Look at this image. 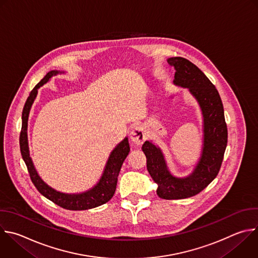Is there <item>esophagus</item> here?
Wrapping results in <instances>:
<instances>
[{
    "label": "esophagus",
    "mask_w": 258,
    "mask_h": 258,
    "mask_svg": "<svg viewBox=\"0 0 258 258\" xmlns=\"http://www.w3.org/2000/svg\"><path fill=\"white\" fill-rule=\"evenodd\" d=\"M130 138L132 140V142L138 146L142 145L145 140H146V133L144 131V128L140 125H137L135 126L132 132H131V135H130Z\"/></svg>",
    "instance_id": "1"
}]
</instances>
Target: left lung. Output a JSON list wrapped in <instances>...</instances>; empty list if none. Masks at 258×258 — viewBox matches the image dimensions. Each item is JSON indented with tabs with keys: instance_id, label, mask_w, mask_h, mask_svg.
I'll use <instances>...</instances> for the list:
<instances>
[{
	"instance_id": "left-lung-1",
	"label": "left lung",
	"mask_w": 258,
	"mask_h": 258,
	"mask_svg": "<svg viewBox=\"0 0 258 258\" xmlns=\"http://www.w3.org/2000/svg\"><path fill=\"white\" fill-rule=\"evenodd\" d=\"M167 61L176 71L174 85L187 88L202 110L201 157L189 175L178 177L170 172L159 146L146 141L142 150L147 158L148 172L158 185V197L164 200H182L200 194L218 175L227 147L228 131L221 97L208 77L186 58L175 56L169 57Z\"/></svg>"
}]
</instances>
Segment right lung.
<instances>
[{
  "label": "right lung",
  "instance_id": "obj_1",
  "mask_svg": "<svg viewBox=\"0 0 258 258\" xmlns=\"http://www.w3.org/2000/svg\"><path fill=\"white\" fill-rule=\"evenodd\" d=\"M58 74H64L63 71H50L48 72L44 78L35 86L33 90L30 92L29 97L26 100V103L22 112V128L20 133V151L22 158L27 166L30 178L37 188V190L45 197L47 200L51 201L55 205L71 211H84L89 210L96 207H99L103 204H106L113 197L116 184L117 177L123 161L130 153V144L128 139L125 137L110 153L108 160L105 164L103 173L99 179V181L90 189L79 192V194H66L58 191L47 183H45L42 178L38 175L37 171L34 167L32 159L29 154L28 147V138H27V126H28V117L31 106L37 96L38 89L42 85L46 84L51 77L56 76Z\"/></svg>",
  "mask_w": 258,
  "mask_h": 258
}]
</instances>
